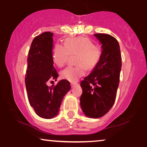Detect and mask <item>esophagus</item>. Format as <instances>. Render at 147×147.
<instances>
[{
	"instance_id": "obj_1",
	"label": "esophagus",
	"mask_w": 147,
	"mask_h": 147,
	"mask_svg": "<svg viewBox=\"0 0 147 147\" xmlns=\"http://www.w3.org/2000/svg\"><path fill=\"white\" fill-rule=\"evenodd\" d=\"M71 87L73 88V87H74V86L76 85V82H71Z\"/></svg>"
}]
</instances>
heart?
Returning <instances> with one entry per match:
<instances>
[{"label": "heart", "mask_w": 147, "mask_h": 147, "mask_svg": "<svg viewBox=\"0 0 147 147\" xmlns=\"http://www.w3.org/2000/svg\"><path fill=\"white\" fill-rule=\"evenodd\" d=\"M76 66H69L61 73L63 78L76 82L86 73V68L90 70L96 66L101 55V48L86 37L69 38L64 44L57 43L53 52L55 64L61 67L67 61L69 55H75Z\"/></svg>", "instance_id": "heart-1"}]
</instances>
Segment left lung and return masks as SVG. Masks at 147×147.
Wrapping results in <instances>:
<instances>
[{"mask_svg": "<svg viewBox=\"0 0 147 147\" xmlns=\"http://www.w3.org/2000/svg\"><path fill=\"white\" fill-rule=\"evenodd\" d=\"M102 44L99 61L92 73L80 82V106L88 117L98 118L115 103L122 67L120 45L110 34H94Z\"/></svg>", "mask_w": 147, "mask_h": 147, "instance_id": "8db88e82", "label": "left lung"}]
</instances>
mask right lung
<instances>
[{
  "mask_svg": "<svg viewBox=\"0 0 147 147\" xmlns=\"http://www.w3.org/2000/svg\"><path fill=\"white\" fill-rule=\"evenodd\" d=\"M53 33L44 32L32 40L27 57L25 86L28 99L37 115L46 119L55 117L62 100L71 89L70 82L61 80L55 86H48L56 80L58 73L53 67Z\"/></svg>",
  "mask_w": 147,
  "mask_h": 147,
  "instance_id": "right-lung-1",
  "label": "right lung"
}]
</instances>
